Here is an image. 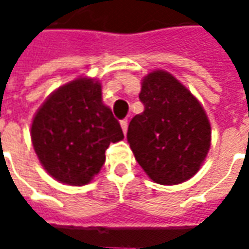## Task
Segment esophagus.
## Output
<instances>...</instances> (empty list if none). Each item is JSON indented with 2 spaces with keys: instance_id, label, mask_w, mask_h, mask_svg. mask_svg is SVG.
Segmentation results:
<instances>
[{
  "instance_id": "34e87169",
  "label": "esophagus",
  "mask_w": 249,
  "mask_h": 249,
  "mask_svg": "<svg viewBox=\"0 0 249 249\" xmlns=\"http://www.w3.org/2000/svg\"><path fill=\"white\" fill-rule=\"evenodd\" d=\"M121 128H123V132H124V135H126V132H128V120L124 119V120H121Z\"/></svg>"
}]
</instances>
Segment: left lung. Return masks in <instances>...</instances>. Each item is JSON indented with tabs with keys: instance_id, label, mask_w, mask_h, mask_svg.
<instances>
[{
	"instance_id": "obj_1",
	"label": "left lung",
	"mask_w": 249,
	"mask_h": 249,
	"mask_svg": "<svg viewBox=\"0 0 249 249\" xmlns=\"http://www.w3.org/2000/svg\"><path fill=\"white\" fill-rule=\"evenodd\" d=\"M144 112L128 126V142L155 183L175 185L195 176L211 146V124L197 98L165 71L141 82Z\"/></svg>"
}]
</instances>
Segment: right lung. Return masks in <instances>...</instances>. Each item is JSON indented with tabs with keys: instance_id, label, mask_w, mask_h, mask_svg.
Here are the masks:
<instances>
[{
	"instance_id": "add662e5",
	"label": "right lung",
	"mask_w": 249,
	"mask_h": 249,
	"mask_svg": "<svg viewBox=\"0 0 249 249\" xmlns=\"http://www.w3.org/2000/svg\"><path fill=\"white\" fill-rule=\"evenodd\" d=\"M32 142L45 171L57 181L85 185L105 162L110 142L124 139L104 105L101 84L76 78L52 93L32 123Z\"/></svg>"
}]
</instances>
